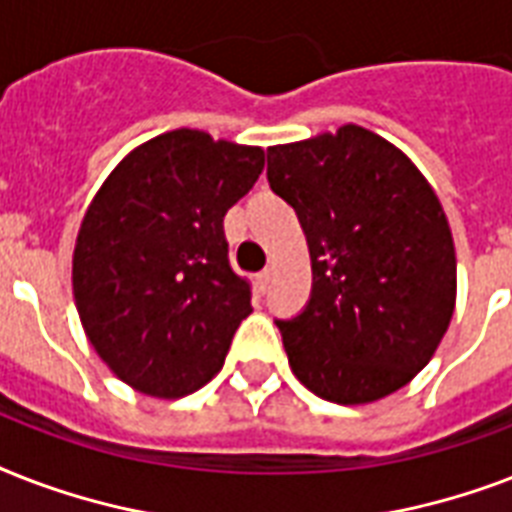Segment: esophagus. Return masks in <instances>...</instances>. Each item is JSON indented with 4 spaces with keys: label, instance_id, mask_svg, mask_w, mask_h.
I'll list each match as a JSON object with an SVG mask.
<instances>
[{
    "label": "esophagus",
    "instance_id": "obj_1",
    "mask_svg": "<svg viewBox=\"0 0 512 512\" xmlns=\"http://www.w3.org/2000/svg\"><path fill=\"white\" fill-rule=\"evenodd\" d=\"M271 281H273V271H271V268H265V271L257 273V284H260V289H263V292L268 287H271Z\"/></svg>",
    "mask_w": 512,
    "mask_h": 512
}]
</instances>
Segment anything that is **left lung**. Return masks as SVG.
Masks as SVG:
<instances>
[{"label":"left lung","instance_id":"1","mask_svg":"<svg viewBox=\"0 0 512 512\" xmlns=\"http://www.w3.org/2000/svg\"><path fill=\"white\" fill-rule=\"evenodd\" d=\"M268 183L311 249V300L276 321L295 377L335 404L404 388L436 353L457 295L452 231L430 183L356 124L268 148Z\"/></svg>","mask_w":512,"mask_h":512}]
</instances>
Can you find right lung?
I'll use <instances>...</instances> for the list:
<instances>
[{
  "label": "right lung",
  "mask_w": 512,
  "mask_h": 512,
  "mask_svg": "<svg viewBox=\"0 0 512 512\" xmlns=\"http://www.w3.org/2000/svg\"><path fill=\"white\" fill-rule=\"evenodd\" d=\"M263 164V148L175 130L124 156L95 193L76 236V311L108 369L140 393L188 396L223 369L252 313L223 217Z\"/></svg>",
  "instance_id": "right-lung-1"
}]
</instances>
